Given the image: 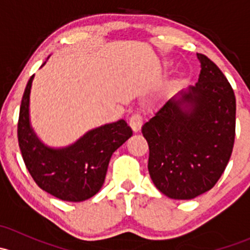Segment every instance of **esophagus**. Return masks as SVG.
I'll return each mask as SVG.
<instances>
[{
  "label": "esophagus",
  "mask_w": 250,
  "mask_h": 250,
  "mask_svg": "<svg viewBox=\"0 0 250 250\" xmlns=\"http://www.w3.org/2000/svg\"><path fill=\"white\" fill-rule=\"evenodd\" d=\"M144 120L143 116L139 115V113H133L129 118V125L133 129V132H139L141 125H143Z\"/></svg>",
  "instance_id": "1"
}]
</instances>
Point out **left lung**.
Here are the masks:
<instances>
[{
    "label": "left lung",
    "instance_id": "8db88e82",
    "mask_svg": "<svg viewBox=\"0 0 250 250\" xmlns=\"http://www.w3.org/2000/svg\"><path fill=\"white\" fill-rule=\"evenodd\" d=\"M201 72L180 100L166 103L143 125L148 173L174 200H191L214 188L233 150L236 97L221 70L197 53ZM185 106V108H183Z\"/></svg>",
    "mask_w": 250,
    "mask_h": 250
}]
</instances>
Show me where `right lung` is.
<instances>
[{
  "label": "right lung",
  "mask_w": 250,
  "mask_h": 250,
  "mask_svg": "<svg viewBox=\"0 0 250 250\" xmlns=\"http://www.w3.org/2000/svg\"><path fill=\"white\" fill-rule=\"evenodd\" d=\"M42 65H44V62ZM34 75L22 94L18 120V143L25 166L42 190L59 200L81 202L99 192L112 153L132 137L123 120L88 132L62 150L48 148L30 128L29 98Z\"/></svg>",
  "instance_id": "1"
}]
</instances>
